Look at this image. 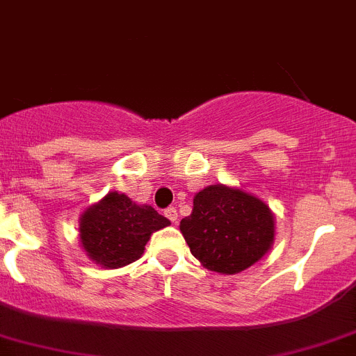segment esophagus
I'll use <instances>...</instances> for the list:
<instances>
[{
	"instance_id": "esophagus-1",
	"label": "esophagus",
	"mask_w": 356,
	"mask_h": 356,
	"mask_svg": "<svg viewBox=\"0 0 356 356\" xmlns=\"http://www.w3.org/2000/svg\"><path fill=\"white\" fill-rule=\"evenodd\" d=\"M164 215L168 216L172 223H176V220H178V211H176V208H168L164 211Z\"/></svg>"
}]
</instances>
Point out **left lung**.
Returning <instances> with one entry per match:
<instances>
[{"mask_svg": "<svg viewBox=\"0 0 356 356\" xmlns=\"http://www.w3.org/2000/svg\"><path fill=\"white\" fill-rule=\"evenodd\" d=\"M192 255L208 270L238 274L262 260L276 236L274 213L257 195L229 185H208L180 222Z\"/></svg>", "mask_w": 356, "mask_h": 356, "instance_id": "left-lung-1", "label": "left lung"}]
</instances>
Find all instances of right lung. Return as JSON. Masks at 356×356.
<instances>
[{
	"label": "right lung",
	"mask_w": 356,
	"mask_h": 356,
	"mask_svg": "<svg viewBox=\"0 0 356 356\" xmlns=\"http://www.w3.org/2000/svg\"><path fill=\"white\" fill-rule=\"evenodd\" d=\"M171 225L152 206L108 192L80 215V246L96 266L118 269L136 262L152 234Z\"/></svg>",
	"instance_id": "right-lung-1"
}]
</instances>
